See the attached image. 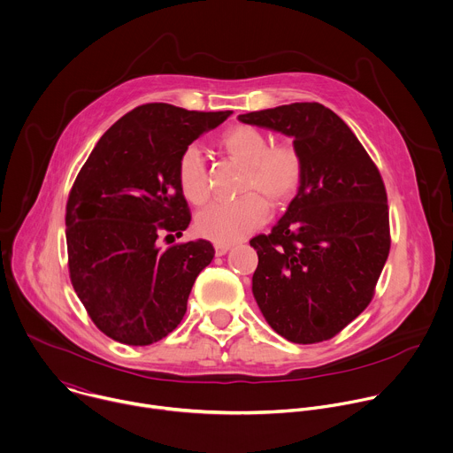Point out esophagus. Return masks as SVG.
Returning <instances> with one entry per match:
<instances>
[{
  "label": "esophagus",
  "mask_w": 453,
  "mask_h": 453,
  "mask_svg": "<svg viewBox=\"0 0 453 453\" xmlns=\"http://www.w3.org/2000/svg\"><path fill=\"white\" fill-rule=\"evenodd\" d=\"M214 250H216V255L221 257L230 250V244H214Z\"/></svg>",
  "instance_id": "1"
}]
</instances>
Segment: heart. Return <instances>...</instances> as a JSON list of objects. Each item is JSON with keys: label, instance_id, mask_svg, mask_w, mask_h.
I'll use <instances>...</instances> for the list:
<instances>
[{"label": "heart", "instance_id": "obj_1", "mask_svg": "<svg viewBox=\"0 0 453 453\" xmlns=\"http://www.w3.org/2000/svg\"><path fill=\"white\" fill-rule=\"evenodd\" d=\"M221 150L244 166L242 196L214 202L196 218L195 230L216 244H230L260 226L273 207L287 203L299 189L303 159L294 145H271L265 133L251 126H232L219 138ZM177 182L184 198L202 205L209 198L205 166L196 149H186L177 161Z\"/></svg>", "mask_w": 453, "mask_h": 453}]
</instances>
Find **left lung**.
Segmentation results:
<instances>
[{
  "mask_svg": "<svg viewBox=\"0 0 453 453\" xmlns=\"http://www.w3.org/2000/svg\"><path fill=\"white\" fill-rule=\"evenodd\" d=\"M294 138L297 195L271 234L257 235L253 296L267 324L294 343L333 338L372 301L389 253L380 173L349 126L319 103L239 115Z\"/></svg>",
  "mask_w": 453,
  "mask_h": 453,
  "instance_id": "8db88e82",
  "label": "left lung"
}]
</instances>
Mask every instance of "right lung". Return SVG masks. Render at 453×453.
I'll list each match as a JSON object with an SVG mask.
<instances>
[{"instance_id": "right-lung-1", "label": "right lung", "mask_w": 453, "mask_h": 453, "mask_svg": "<svg viewBox=\"0 0 453 453\" xmlns=\"http://www.w3.org/2000/svg\"><path fill=\"white\" fill-rule=\"evenodd\" d=\"M230 115L138 106L103 134L80 170L65 214L69 273L110 338L150 345L180 324L214 248L198 239L161 250L157 237L182 235L191 221L175 173L179 156Z\"/></svg>"}]
</instances>
